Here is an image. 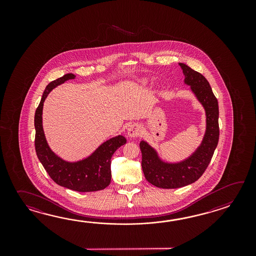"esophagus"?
I'll return each instance as SVG.
<instances>
[{
  "instance_id": "1",
  "label": "esophagus",
  "mask_w": 256,
  "mask_h": 256,
  "mask_svg": "<svg viewBox=\"0 0 256 256\" xmlns=\"http://www.w3.org/2000/svg\"><path fill=\"white\" fill-rule=\"evenodd\" d=\"M141 126L138 124H132V126H129L127 132L130 137H137L141 134Z\"/></svg>"
}]
</instances>
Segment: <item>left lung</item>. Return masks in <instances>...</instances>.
Returning a JSON list of instances; mask_svg holds the SVG:
<instances>
[{
	"label": "left lung",
	"mask_w": 256,
	"mask_h": 256,
	"mask_svg": "<svg viewBox=\"0 0 256 256\" xmlns=\"http://www.w3.org/2000/svg\"><path fill=\"white\" fill-rule=\"evenodd\" d=\"M185 75V82L190 85L198 100L206 110L207 130L202 141L190 158L178 164H164L146 142H140L142 168L147 181L161 188H178L194 183L206 171L218 146V104L206 78L188 66L180 63Z\"/></svg>",
	"instance_id": "left-lung-1"
}]
</instances>
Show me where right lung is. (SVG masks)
<instances>
[{
	"mask_svg": "<svg viewBox=\"0 0 256 256\" xmlns=\"http://www.w3.org/2000/svg\"><path fill=\"white\" fill-rule=\"evenodd\" d=\"M74 78L75 76L71 73L66 74L50 82L46 88L34 114L36 152L44 168L58 185L78 192L102 190L110 183L112 156L119 147L126 144L124 136H117L105 142L85 160L68 163L50 150L44 134L42 110L44 100L54 88Z\"/></svg>",
	"mask_w": 256,
	"mask_h": 256,
	"instance_id": "add662e5",
	"label": "right lung"
}]
</instances>
